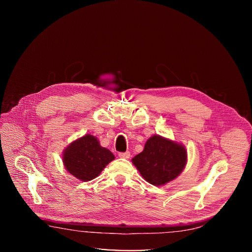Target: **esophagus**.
<instances>
[{"label":"esophagus","mask_w":252,"mask_h":252,"mask_svg":"<svg viewBox=\"0 0 252 252\" xmlns=\"http://www.w3.org/2000/svg\"><path fill=\"white\" fill-rule=\"evenodd\" d=\"M119 157L122 158H130V153L129 152H126V153H120Z\"/></svg>","instance_id":"1"}]
</instances>
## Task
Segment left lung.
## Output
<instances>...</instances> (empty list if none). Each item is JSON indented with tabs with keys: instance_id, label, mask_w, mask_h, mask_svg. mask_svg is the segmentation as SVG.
Wrapping results in <instances>:
<instances>
[{
	"instance_id": "1",
	"label": "left lung",
	"mask_w": 252,
	"mask_h": 252,
	"mask_svg": "<svg viewBox=\"0 0 252 252\" xmlns=\"http://www.w3.org/2000/svg\"><path fill=\"white\" fill-rule=\"evenodd\" d=\"M131 161L149 184L159 187L172 182L183 172L188 152L183 143L156 134L147 140L145 149Z\"/></svg>"
}]
</instances>
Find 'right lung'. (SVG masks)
<instances>
[{
	"label": "right lung",
	"mask_w": 252,
	"mask_h": 252,
	"mask_svg": "<svg viewBox=\"0 0 252 252\" xmlns=\"http://www.w3.org/2000/svg\"><path fill=\"white\" fill-rule=\"evenodd\" d=\"M63 162L68 173L82 182H90L97 177L102 169L115 159L113 153L102 148L98 139L86 134L63 150Z\"/></svg>",
	"instance_id": "right-lung-1"
}]
</instances>
